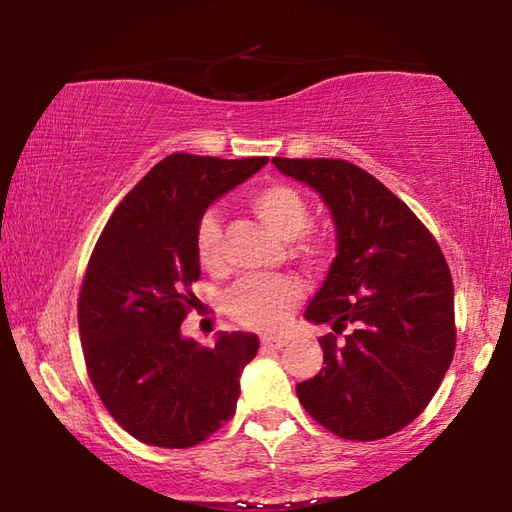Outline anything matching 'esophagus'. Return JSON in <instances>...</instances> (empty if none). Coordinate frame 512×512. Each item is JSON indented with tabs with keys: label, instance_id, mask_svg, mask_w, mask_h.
<instances>
[{
	"label": "esophagus",
	"instance_id": "34e87169",
	"mask_svg": "<svg viewBox=\"0 0 512 512\" xmlns=\"http://www.w3.org/2000/svg\"><path fill=\"white\" fill-rule=\"evenodd\" d=\"M284 345H287V339H284V336H264L262 339V348L266 350H280Z\"/></svg>",
	"mask_w": 512,
	"mask_h": 512
}]
</instances>
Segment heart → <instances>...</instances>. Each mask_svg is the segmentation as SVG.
Segmentation results:
<instances>
[{
    "label": "heart",
    "mask_w": 512,
    "mask_h": 512,
    "mask_svg": "<svg viewBox=\"0 0 512 512\" xmlns=\"http://www.w3.org/2000/svg\"><path fill=\"white\" fill-rule=\"evenodd\" d=\"M257 221L284 241H298V255L316 259L320 244L305 235L309 228V207L296 187L273 183L259 187L248 198ZM196 255L207 271L221 264V225L214 214H205L196 230ZM300 300V284L287 275H248L223 296V307L239 325L273 332L287 323Z\"/></svg>",
    "instance_id": "1"
}]
</instances>
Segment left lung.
<instances>
[{"mask_svg":"<svg viewBox=\"0 0 512 512\" xmlns=\"http://www.w3.org/2000/svg\"><path fill=\"white\" fill-rule=\"evenodd\" d=\"M323 198L336 230V257L305 309L329 323L325 368L296 386L316 422L348 440L404 429L436 395L454 357V284L436 239L400 198L332 158H273Z\"/></svg>","mask_w":512,"mask_h":512,"instance_id":"1","label":"left lung"}]
</instances>
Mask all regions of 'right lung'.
<instances>
[{"label": "right lung", "mask_w": 512, "mask_h": 512, "mask_svg": "<svg viewBox=\"0 0 512 512\" xmlns=\"http://www.w3.org/2000/svg\"><path fill=\"white\" fill-rule=\"evenodd\" d=\"M266 162L173 153L126 194L94 246L79 298L85 366L112 418L146 445L194 447L235 415L259 339L219 332L203 348L180 323L201 277L198 223Z\"/></svg>", "instance_id": "1"}]
</instances>
